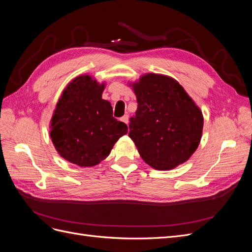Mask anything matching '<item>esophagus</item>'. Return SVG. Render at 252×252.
I'll list each match as a JSON object with an SVG mask.
<instances>
[{"label":"esophagus","mask_w":252,"mask_h":252,"mask_svg":"<svg viewBox=\"0 0 252 252\" xmlns=\"http://www.w3.org/2000/svg\"><path fill=\"white\" fill-rule=\"evenodd\" d=\"M128 120H129V117L127 116V114H125V116L122 118V121H123L126 125H128Z\"/></svg>","instance_id":"34e87169"}]
</instances>
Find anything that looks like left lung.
<instances>
[{"mask_svg":"<svg viewBox=\"0 0 252 252\" xmlns=\"http://www.w3.org/2000/svg\"><path fill=\"white\" fill-rule=\"evenodd\" d=\"M128 85L138 102L128 135L145 163L157 170H171L188 161L203 134L199 106L168 75L145 73Z\"/></svg>","mask_w":252,"mask_h":252,"instance_id":"8db88e82","label":"left lung"}]
</instances>
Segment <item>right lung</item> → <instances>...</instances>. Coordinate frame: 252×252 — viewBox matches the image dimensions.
Instances as JSON below:
<instances>
[{
	"instance_id": "right-lung-1",
	"label": "right lung",
	"mask_w": 252,
	"mask_h": 252,
	"mask_svg": "<svg viewBox=\"0 0 252 252\" xmlns=\"http://www.w3.org/2000/svg\"><path fill=\"white\" fill-rule=\"evenodd\" d=\"M105 82L90 74L74 78L61 94L49 125L58 154L80 167H94L107 158L127 125L112 117L111 104L103 100Z\"/></svg>"
}]
</instances>
